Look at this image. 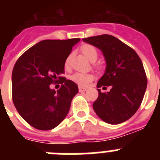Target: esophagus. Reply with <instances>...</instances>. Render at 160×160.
<instances>
[{
  "mask_svg": "<svg viewBox=\"0 0 160 160\" xmlns=\"http://www.w3.org/2000/svg\"><path fill=\"white\" fill-rule=\"evenodd\" d=\"M79 92H83V91H86L87 90V87H78Z\"/></svg>",
  "mask_w": 160,
  "mask_h": 160,
  "instance_id": "1",
  "label": "esophagus"
}]
</instances>
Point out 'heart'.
Listing matches in <instances>:
<instances>
[{"label":"heart","mask_w":160,"mask_h":160,"mask_svg":"<svg viewBox=\"0 0 160 160\" xmlns=\"http://www.w3.org/2000/svg\"><path fill=\"white\" fill-rule=\"evenodd\" d=\"M81 52L83 53L85 57L87 58L90 62H94L98 58V51L94 46L88 44H85L83 46H81ZM70 56L66 58L65 62V67L68 68L70 66ZM70 80L73 82L77 83L81 86H86L89 82H92L94 80V75L91 73H73L70 77Z\"/></svg>","instance_id":"1"}]
</instances>
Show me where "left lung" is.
I'll return each instance as SVG.
<instances>
[{"instance_id":"obj_1","label":"left lung","mask_w":160,"mask_h":160,"mask_svg":"<svg viewBox=\"0 0 160 160\" xmlns=\"http://www.w3.org/2000/svg\"><path fill=\"white\" fill-rule=\"evenodd\" d=\"M102 52L105 58V73L97 87H111L109 92L102 93L93 103V108L102 121L119 124L129 119L138 111L146 91L148 79L142 62L136 52L108 34L83 38Z\"/></svg>"}]
</instances>
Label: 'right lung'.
<instances>
[{
	"label": "right lung",
	"instance_id": "right-lung-1",
	"mask_svg": "<svg viewBox=\"0 0 160 160\" xmlns=\"http://www.w3.org/2000/svg\"><path fill=\"white\" fill-rule=\"evenodd\" d=\"M79 38L44 40L35 44L17 61L12 73V96L25 121L42 131L53 129L66 117L78 87L61 77L65 62ZM61 81L57 92L49 85Z\"/></svg>",
	"mask_w": 160,
	"mask_h": 160
}]
</instances>
